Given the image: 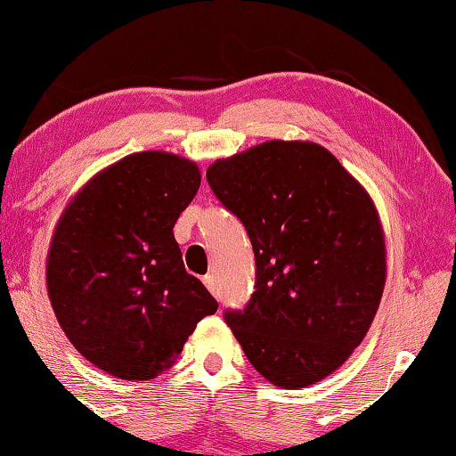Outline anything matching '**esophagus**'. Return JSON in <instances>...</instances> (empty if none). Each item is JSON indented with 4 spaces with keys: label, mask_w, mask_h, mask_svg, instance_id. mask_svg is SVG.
<instances>
[{
    "label": "esophagus",
    "mask_w": 456,
    "mask_h": 456,
    "mask_svg": "<svg viewBox=\"0 0 456 456\" xmlns=\"http://www.w3.org/2000/svg\"><path fill=\"white\" fill-rule=\"evenodd\" d=\"M202 281H205V284H207V289L210 290V293H213L216 298H221V290H219V284H216V278L213 276V274H207L205 278H202Z\"/></svg>",
    "instance_id": "34e87169"
}]
</instances>
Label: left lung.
<instances>
[{
    "mask_svg": "<svg viewBox=\"0 0 456 456\" xmlns=\"http://www.w3.org/2000/svg\"><path fill=\"white\" fill-rule=\"evenodd\" d=\"M207 180L256 256V290L225 323L270 383H317L362 342L383 295L385 240L370 196L328 149L305 141L219 159Z\"/></svg>",
    "mask_w": 456,
    "mask_h": 456,
    "instance_id": "obj_1",
    "label": "left lung"
}]
</instances>
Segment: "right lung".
<instances>
[{
  "mask_svg": "<svg viewBox=\"0 0 456 456\" xmlns=\"http://www.w3.org/2000/svg\"><path fill=\"white\" fill-rule=\"evenodd\" d=\"M199 186L196 163L133 153L94 175L54 229L46 264L53 311L79 354L112 377L161 375L219 307L186 272L174 237Z\"/></svg>",
  "mask_w": 456,
  "mask_h": 456,
  "instance_id": "obj_1",
  "label": "right lung"
}]
</instances>
